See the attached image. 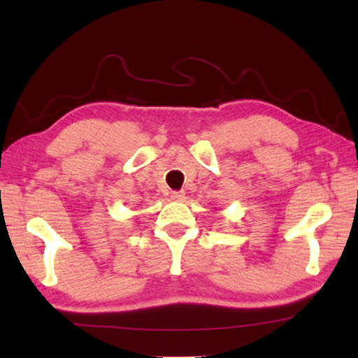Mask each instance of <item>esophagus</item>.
Wrapping results in <instances>:
<instances>
[{"mask_svg":"<svg viewBox=\"0 0 358 358\" xmlns=\"http://www.w3.org/2000/svg\"><path fill=\"white\" fill-rule=\"evenodd\" d=\"M171 197L173 199V201L181 202V201H183V199H185V192H183V191H173Z\"/></svg>","mask_w":358,"mask_h":358,"instance_id":"obj_1","label":"esophagus"}]
</instances>
